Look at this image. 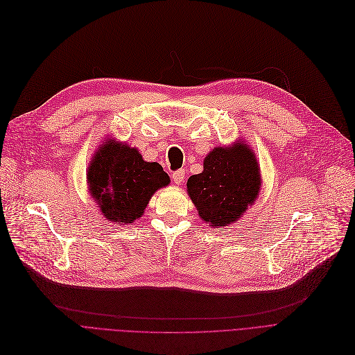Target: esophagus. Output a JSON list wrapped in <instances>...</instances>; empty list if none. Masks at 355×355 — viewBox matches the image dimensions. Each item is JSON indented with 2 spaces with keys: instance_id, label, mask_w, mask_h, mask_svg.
<instances>
[{
  "instance_id": "esophagus-1",
  "label": "esophagus",
  "mask_w": 355,
  "mask_h": 355,
  "mask_svg": "<svg viewBox=\"0 0 355 355\" xmlns=\"http://www.w3.org/2000/svg\"><path fill=\"white\" fill-rule=\"evenodd\" d=\"M184 179V171H176L173 175H172V180L176 183V184H180Z\"/></svg>"
}]
</instances>
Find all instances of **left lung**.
Listing matches in <instances>:
<instances>
[{
    "label": "left lung",
    "mask_w": 355,
    "mask_h": 355,
    "mask_svg": "<svg viewBox=\"0 0 355 355\" xmlns=\"http://www.w3.org/2000/svg\"><path fill=\"white\" fill-rule=\"evenodd\" d=\"M260 167L245 143L216 147L204 160V171L188 179V193L202 221L219 228L237 221L260 192Z\"/></svg>",
    "instance_id": "1"
}]
</instances>
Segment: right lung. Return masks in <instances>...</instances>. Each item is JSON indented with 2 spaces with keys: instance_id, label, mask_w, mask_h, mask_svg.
<instances>
[{
  "instance_id": "add662e5",
  "label": "right lung",
  "mask_w": 355,
  "mask_h": 355,
  "mask_svg": "<svg viewBox=\"0 0 355 355\" xmlns=\"http://www.w3.org/2000/svg\"><path fill=\"white\" fill-rule=\"evenodd\" d=\"M87 176L99 211L118 224L134 223L153 193L171 183L159 163L144 162L136 147L112 139L96 150Z\"/></svg>"
}]
</instances>
